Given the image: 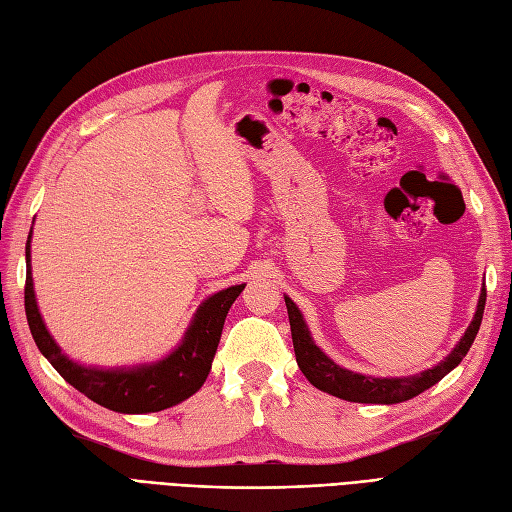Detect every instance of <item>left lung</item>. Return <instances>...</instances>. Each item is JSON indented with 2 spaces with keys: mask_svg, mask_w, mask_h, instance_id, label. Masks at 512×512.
Wrapping results in <instances>:
<instances>
[{
  "mask_svg": "<svg viewBox=\"0 0 512 512\" xmlns=\"http://www.w3.org/2000/svg\"><path fill=\"white\" fill-rule=\"evenodd\" d=\"M484 303H487V290H480L478 307L474 313V320L469 322L467 331L458 339L452 352L441 363L432 365L430 370H424L413 376H368L342 368L337 365L326 352L313 342L309 326L303 318V311L296 307L290 296H285L287 316H290L292 326V342L296 352V363L300 372L307 376V381L318 387L324 393H331L335 398H342L348 402H361V404H398L404 400H411L428 387L437 385L445 374H450L463 357L469 352L471 344L478 335Z\"/></svg>",
  "mask_w": 512,
  "mask_h": 512,
  "instance_id": "1",
  "label": "left lung"
}]
</instances>
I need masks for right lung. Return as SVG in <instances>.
I'll use <instances>...</instances> for the list:
<instances>
[{"label": "right lung", "mask_w": 512, "mask_h": 512, "mask_svg": "<svg viewBox=\"0 0 512 512\" xmlns=\"http://www.w3.org/2000/svg\"><path fill=\"white\" fill-rule=\"evenodd\" d=\"M30 242L32 231L28 244H25V266H28V277H25V316H28L30 331L38 350L54 365L64 381L73 385L77 391H82L93 402L106 406L110 411L127 415L170 409V406L190 398L192 393L203 387L209 370H212V361L227 313L235 303V298L242 294L246 283L231 285L227 290H220L205 298L199 309H196L181 342L166 357L151 363L99 368V365L77 363L69 355H64V350L47 331L34 294Z\"/></svg>", "instance_id": "1"}]
</instances>
